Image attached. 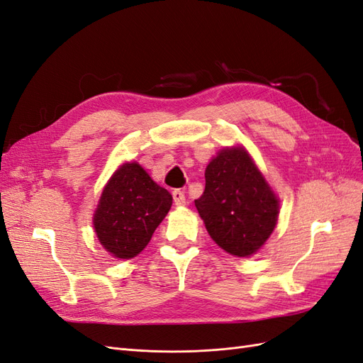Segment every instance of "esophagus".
Segmentation results:
<instances>
[{
	"label": "esophagus",
	"mask_w": 363,
	"mask_h": 363,
	"mask_svg": "<svg viewBox=\"0 0 363 363\" xmlns=\"http://www.w3.org/2000/svg\"><path fill=\"white\" fill-rule=\"evenodd\" d=\"M172 200H174V204H175V206H183V204L186 203L184 192L180 191V189L172 191Z\"/></svg>",
	"instance_id": "1"
}]
</instances>
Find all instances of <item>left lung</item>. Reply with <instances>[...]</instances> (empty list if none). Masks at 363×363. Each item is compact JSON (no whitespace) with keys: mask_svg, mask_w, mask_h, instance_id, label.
I'll use <instances>...</instances> for the list:
<instances>
[{"mask_svg":"<svg viewBox=\"0 0 363 363\" xmlns=\"http://www.w3.org/2000/svg\"><path fill=\"white\" fill-rule=\"evenodd\" d=\"M204 175L195 207L208 235L230 255H255L277 224V196L242 148L223 150Z\"/></svg>","mask_w":363,"mask_h":363,"instance_id":"obj_1","label":"left lung"}]
</instances>
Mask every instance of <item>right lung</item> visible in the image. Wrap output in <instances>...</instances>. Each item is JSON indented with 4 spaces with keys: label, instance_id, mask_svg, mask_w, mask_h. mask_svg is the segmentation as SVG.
<instances>
[{
    "label": "right lung",
    "instance_id": "add662e5",
    "mask_svg": "<svg viewBox=\"0 0 363 363\" xmlns=\"http://www.w3.org/2000/svg\"><path fill=\"white\" fill-rule=\"evenodd\" d=\"M172 204L171 194L138 163L121 167L101 194L94 227L103 247L118 259L144 250Z\"/></svg>",
    "mask_w": 363,
    "mask_h": 363
}]
</instances>
